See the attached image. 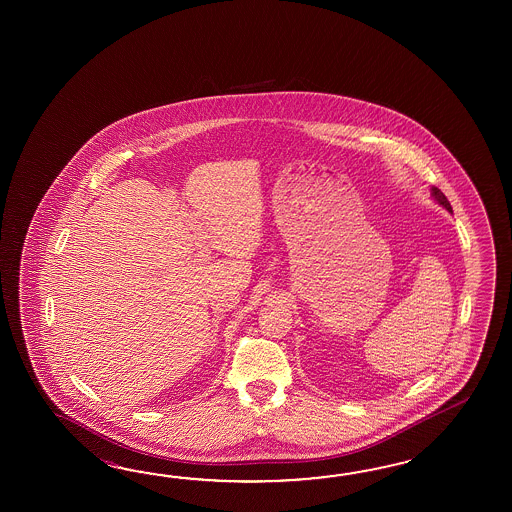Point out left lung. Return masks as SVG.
<instances>
[{
	"label": "left lung",
	"instance_id": "8db88e82",
	"mask_svg": "<svg viewBox=\"0 0 512 512\" xmlns=\"http://www.w3.org/2000/svg\"><path fill=\"white\" fill-rule=\"evenodd\" d=\"M432 197H434L435 201L439 203V205H443V207L448 210V212H452V207H450V203H448V199H446L445 194L439 190V188H432Z\"/></svg>",
	"mask_w": 512,
	"mask_h": 512
}]
</instances>
